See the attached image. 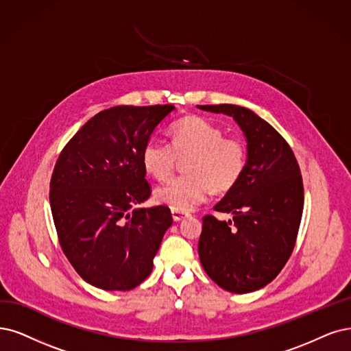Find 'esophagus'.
Wrapping results in <instances>:
<instances>
[{
	"instance_id": "34e87169",
	"label": "esophagus",
	"mask_w": 351,
	"mask_h": 351,
	"mask_svg": "<svg viewBox=\"0 0 351 351\" xmlns=\"http://www.w3.org/2000/svg\"><path fill=\"white\" fill-rule=\"evenodd\" d=\"M189 217L188 213H184V211H176V210H172V218L175 219V221H180V219H184Z\"/></svg>"
}]
</instances>
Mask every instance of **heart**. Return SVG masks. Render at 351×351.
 <instances>
[{"label": "heart", "instance_id": "b5f03b06", "mask_svg": "<svg viewBox=\"0 0 351 351\" xmlns=\"http://www.w3.org/2000/svg\"><path fill=\"white\" fill-rule=\"evenodd\" d=\"M198 115L180 119L171 127V145L147 141L141 150L145 171L158 180L172 175L178 159H185L184 172L154 191V199L176 211H191L211 191L224 193L236 188L247 166V147L237 137Z\"/></svg>", "mask_w": 351, "mask_h": 351}]
</instances>
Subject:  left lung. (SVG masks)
Listing matches in <instances>:
<instances>
[{
    "label": "left lung",
    "mask_w": 351,
    "mask_h": 351,
    "mask_svg": "<svg viewBox=\"0 0 351 351\" xmlns=\"http://www.w3.org/2000/svg\"><path fill=\"white\" fill-rule=\"evenodd\" d=\"M198 108L232 117L247 140L243 178L214 206L232 221L202 218L201 265L223 289L253 292L274 280L293 252L304 210L301 169L288 141L253 111L231 104Z\"/></svg>",
    "instance_id": "8db88e82"
}]
</instances>
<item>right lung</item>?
I'll return each mask as SVG.
<instances>
[{"mask_svg":"<svg viewBox=\"0 0 351 351\" xmlns=\"http://www.w3.org/2000/svg\"><path fill=\"white\" fill-rule=\"evenodd\" d=\"M173 110L171 104L104 110L56 160L49 198L59 244L77 275L99 289L138 287L172 226L167 206H136L152 193L141 150Z\"/></svg>","mask_w":351,"mask_h":351,"instance_id":"right-lung-1","label":"right lung"}]
</instances>
